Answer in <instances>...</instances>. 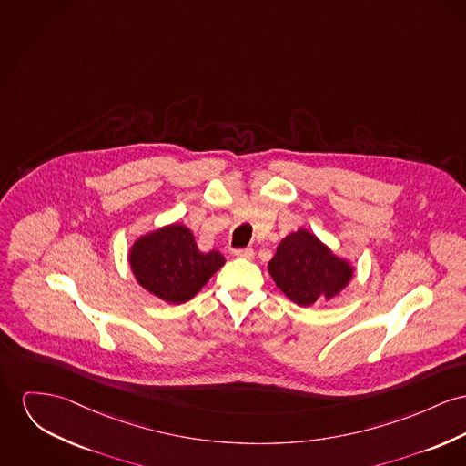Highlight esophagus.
I'll use <instances>...</instances> for the list:
<instances>
[{
  "mask_svg": "<svg viewBox=\"0 0 466 466\" xmlns=\"http://www.w3.org/2000/svg\"><path fill=\"white\" fill-rule=\"evenodd\" d=\"M235 256L242 258V259H252L254 258V250L252 248H238V250H235Z\"/></svg>",
  "mask_w": 466,
  "mask_h": 466,
  "instance_id": "obj_1",
  "label": "esophagus"
}]
</instances>
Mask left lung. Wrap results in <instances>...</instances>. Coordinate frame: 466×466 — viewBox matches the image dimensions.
<instances>
[{"label":"left lung","instance_id":"8db88e82","mask_svg":"<svg viewBox=\"0 0 466 466\" xmlns=\"http://www.w3.org/2000/svg\"><path fill=\"white\" fill-rule=\"evenodd\" d=\"M268 274L289 300L306 308L338 297L353 278V267L302 228L280 240Z\"/></svg>","mask_w":466,"mask_h":466}]
</instances>
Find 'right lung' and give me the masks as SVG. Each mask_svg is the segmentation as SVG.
Wrapping results in <instances>:
<instances>
[{
	"instance_id": "right-lung-1",
	"label": "right lung",
	"mask_w": 466,
	"mask_h": 466,
	"mask_svg": "<svg viewBox=\"0 0 466 466\" xmlns=\"http://www.w3.org/2000/svg\"><path fill=\"white\" fill-rule=\"evenodd\" d=\"M218 250L201 252L184 224H169L139 237L128 263L139 286L167 304L190 300L224 265Z\"/></svg>"
}]
</instances>
